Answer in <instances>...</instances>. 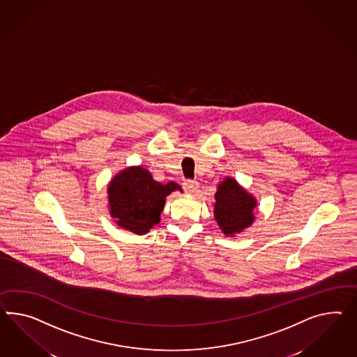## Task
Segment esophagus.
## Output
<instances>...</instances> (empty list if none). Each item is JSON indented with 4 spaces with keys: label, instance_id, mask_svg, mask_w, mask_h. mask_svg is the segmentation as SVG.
Segmentation results:
<instances>
[{
    "label": "esophagus",
    "instance_id": "esophagus-1",
    "mask_svg": "<svg viewBox=\"0 0 357 357\" xmlns=\"http://www.w3.org/2000/svg\"><path fill=\"white\" fill-rule=\"evenodd\" d=\"M183 190L186 192H189V194H194V192H198V189H199V183H197V181H194V180H186L185 183H183Z\"/></svg>",
    "mask_w": 357,
    "mask_h": 357
}]
</instances>
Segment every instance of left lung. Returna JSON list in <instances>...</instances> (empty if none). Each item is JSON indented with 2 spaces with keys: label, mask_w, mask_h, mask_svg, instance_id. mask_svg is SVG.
Returning a JSON list of instances; mask_svg holds the SVG:
<instances>
[{
  "label": "left lung",
  "mask_w": 357,
  "mask_h": 357,
  "mask_svg": "<svg viewBox=\"0 0 357 357\" xmlns=\"http://www.w3.org/2000/svg\"><path fill=\"white\" fill-rule=\"evenodd\" d=\"M215 201L213 215L225 236L233 237L254 222L257 202L234 178L227 177L219 183Z\"/></svg>",
  "instance_id": "obj_1"
}]
</instances>
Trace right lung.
<instances>
[{"instance_id": "right-lung-1", "label": "right lung", "mask_w": 357, "mask_h": 357, "mask_svg": "<svg viewBox=\"0 0 357 357\" xmlns=\"http://www.w3.org/2000/svg\"><path fill=\"white\" fill-rule=\"evenodd\" d=\"M180 185L171 181L160 183L146 168L129 167L116 174L107 188L110 215L120 228L142 236L160 221L165 197Z\"/></svg>"}]
</instances>
